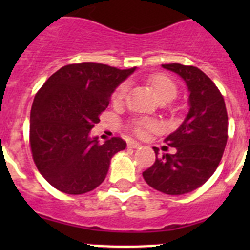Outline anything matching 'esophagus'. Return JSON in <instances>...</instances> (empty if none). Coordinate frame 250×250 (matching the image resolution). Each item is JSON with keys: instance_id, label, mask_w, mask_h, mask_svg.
Returning a JSON list of instances; mask_svg holds the SVG:
<instances>
[{"instance_id": "obj_1", "label": "esophagus", "mask_w": 250, "mask_h": 250, "mask_svg": "<svg viewBox=\"0 0 250 250\" xmlns=\"http://www.w3.org/2000/svg\"><path fill=\"white\" fill-rule=\"evenodd\" d=\"M127 146L132 147V149H139V147L141 146V144H140V143H138V141H135V140H130L129 143H127Z\"/></svg>"}]
</instances>
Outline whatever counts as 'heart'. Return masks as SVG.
<instances>
[{
	"label": "heart",
	"instance_id": "b5f03b06",
	"mask_svg": "<svg viewBox=\"0 0 250 250\" xmlns=\"http://www.w3.org/2000/svg\"><path fill=\"white\" fill-rule=\"evenodd\" d=\"M149 83L151 86V89L155 92L156 98L159 99L161 104L169 103V101L174 100L178 95V87H176L175 83H174L171 79H169L165 75H152L149 77ZM127 92V83H124L120 86H118V89L115 90L114 94H112V101L116 104L121 103V101L125 99ZM154 127V124L150 123V121H139L136 124V132L139 134H143L145 130L152 129Z\"/></svg>",
	"mask_w": 250,
	"mask_h": 250
}]
</instances>
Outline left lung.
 I'll use <instances>...</instances> for the list:
<instances>
[{
    "label": "left lung",
    "mask_w": 250,
    "mask_h": 250,
    "mask_svg": "<svg viewBox=\"0 0 250 250\" xmlns=\"http://www.w3.org/2000/svg\"><path fill=\"white\" fill-rule=\"evenodd\" d=\"M163 67L178 74L189 91V112L165 143L174 154L159 155L143 173L151 188L167 195H182L202 187L219 165L228 140V114L215 83L198 67L167 63Z\"/></svg>",
    "instance_id": "8db88e82"
}]
</instances>
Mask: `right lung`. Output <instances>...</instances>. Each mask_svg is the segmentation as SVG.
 I'll list each match as a JSON object with an SVG mask.
<instances>
[{
	"label": "right lung",
	"mask_w": 250,
	"mask_h": 250,
	"mask_svg": "<svg viewBox=\"0 0 250 250\" xmlns=\"http://www.w3.org/2000/svg\"><path fill=\"white\" fill-rule=\"evenodd\" d=\"M135 70L72 63L39 90L30 115L31 151L41 175L57 190L72 195L94 190L105 180L112 156L126 147L121 138L100 144L90 131L115 89Z\"/></svg>",
	"instance_id": "add662e5"
}]
</instances>
